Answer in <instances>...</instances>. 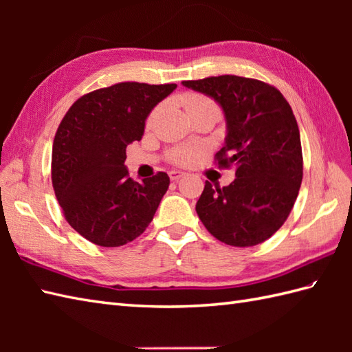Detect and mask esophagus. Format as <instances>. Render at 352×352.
Segmentation results:
<instances>
[{
  "instance_id": "1",
  "label": "esophagus",
  "mask_w": 352,
  "mask_h": 352,
  "mask_svg": "<svg viewBox=\"0 0 352 352\" xmlns=\"http://www.w3.org/2000/svg\"><path fill=\"white\" fill-rule=\"evenodd\" d=\"M186 175V172H183V170H178V169H172V170H169V178L172 182H177V180H180L182 177H184Z\"/></svg>"
}]
</instances>
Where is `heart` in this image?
I'll return each mask as SVG.
<instances>
[{
  "mask_svg": "<svg viewBox=\"0 0 352 352\" xmlns=\"http://www.w3.org/2000/svg\"><path fill=\"white\" fill-rule=\"evenodd\" d=\"M210 101H208L207 98H204V96L201 95H188L184 98V107L186 110H189L192 107H197V106H201V104H208ZM155 111L151 115V118H154ZM199 153L198 148H180V149H175L174 153H172V160H174L175 163H182V164H186L193 160V157H195L197 154Z\"/></svg>",
  "mask_w": 352,
  "mask_h": 352,
  "instance_id": "heart-1",
  "label": "heart"
}]
</instances>
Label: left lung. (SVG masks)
I'll use <instances>...</instances> for the list:
<instances>
[{
	"instance_id": "left-lung-1",
	"label": "left lung",
	"mask_w": 352,
	"mask_h": 352,
	"mask_svg": "<svg viewBox=\"0 0 352 352\" xmlns=\"http://www.w3.org/2000/svg\"><path fill=\"white\" fill-rule=\"evenodd\" d=\"M182 85L222 109L227 131L216 159L236 168L228 186L214 189L206 182L195 207L201 222L227 245L265 242L287 219L302 182L294 111L280 91L258 80L221 76Z\"/></svg>"
}]
</instances>
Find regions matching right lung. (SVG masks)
<instances>
[{
  "instance_id": "right-lung-1",
  "label": "right lung",
  "mask_w": 352,
  "mask_h": 352,
  "mask_svg": "<svg viewBox=\"0 0 352 352\" xmlns=\"http://www.w3.org/2000/svg\"><path fill=\"white\" fill-rule=\"evenodd\" d=\"M177 85L118 83L72 104L52 144L51 177L66 221L100 246L139 237L169 188L164 172L133 182L124 164L126 145L140 140L153 109Z\"/></svg>"
}]
</instances>
